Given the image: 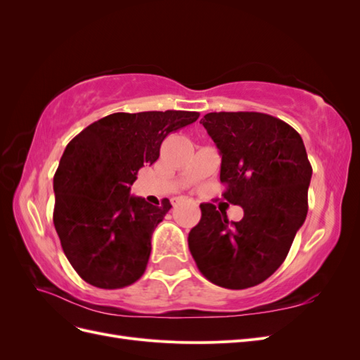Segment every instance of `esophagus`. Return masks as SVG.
<instances>
[{
	"instance_id": "34e87169",
	"label": "esophagus",
	"mask_w": 360,
	"mask_h": 360,
	"mask_svg": "<svg viewBox=\"0 0 360 360\" xmlns=\"http://www.w3.org/2000/svg\"><path fill=\"white\" fill-rule=\"evenodd\" d=\"M189 201H193V200H189Z\"/></svg>"
}]
</instances>
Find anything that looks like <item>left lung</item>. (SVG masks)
<instances>
[{
    "label": "left lung",
    "instance_id": "left-lung-1",
    "mask_svg": "<svg viewBox=\"0 0 360 360\" xmlns=\"http://www.w3.org/2000/svg\"><path fill=\"white\" fill-rule=\"evenodd\" d=\"M200 123L221 151L222 197L245 214L230 222L214 204H201V219L188 237L191 254L216 285H258L284 263L307 219V150L296 130L269 114L209 112Z\"/></svg>",
    "mask_w": 360,
    "mask_h": 360
}]
</instances>
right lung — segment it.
Here are the masks:
<instances>
[{
    "label": "right lung",
    "mask_w": 360,
    "mask_h": 360,
    "mask_svg": "<svg viewBox=\"0 0 360 360\" xmlns=\"http://www.w3.org/2000/svg\"><path fill=\"white\" fill-rule=\"evenodd\" d=\"M192 111L115 112L85 127L68 144L53 176V225L69 263L85 282L117 290L144 275L151 234L171 209L132 197L144 163L159 158L171 132L192 124Z\"/></svg>",
    "instance_id": "1"
}]
</instances>
